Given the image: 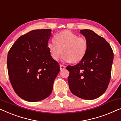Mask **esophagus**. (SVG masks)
<instances>
[{
    "mask_svg": "<svg viewBox=\"0 0 121 121\" xmlns=\"http://www.w3.org/2000/svg\"><path fill=\"white\" fill-rule=\"evenodd\" d=\"M60 70H63V69H65L66 67L64 65H60Z\"/></svg>",
    "mask_w": 121,
    "mask_h": 121,
    "instance_id": "34e87169",
    "label": "esophagus"
}]
</instances>
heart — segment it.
Instances as JSON below:
<instances>
[{
    "instance_id": "b5f03b06",
    "label": "heart",
    "mask_w": 121,
    "mask_h": 121,
    "mask_svg": "<svg viewBox=\"0 0 121 121\" xmlns=\"http://www.w3.org/2000/svg\"><path fill=\"white\" fill-rule=\"evenodd\" d=\"M88 47L87 40L84 37H78L67 30L57 34L55 40H50L47 44L49 52L54 60H58L63 52L62 59L66 62L81 61L86 55Z\"/></svg>"
}]
</instances>
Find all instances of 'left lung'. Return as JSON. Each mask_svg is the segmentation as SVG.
Segmentation results:
<instances>
[{
  "label": "left lung",
  "instance_id": "1",
  "mask_svg": "<svg viewBox=\"0 0 121 121\" xmlns=\"http://www.w3.org/2000/svg\"><path fill=\"white\" fill-rule=\"evenodd\" d=\"M87 40V52L74 66H68L69 88L73 94L86 100H93L106 91L111 78L113 53L103 37L91 30H80Z\"/></svg>",
  "mask_w": 121,
  "mask_h": 121
}]
</instances>
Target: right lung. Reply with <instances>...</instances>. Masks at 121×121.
I'll return each mask as SVG.
<instances>
[{
  "mask_svg": "<svg viewBox=\"0 0 121 121\" xmlns=\"http://www.w3.org/2000/svg\"><path fill=\"white\" fill-rule=\"evenodd\" d=\"M51 35L50 29L32 30L20 37L8 52L10 81L17 95L26 101L48 98L60 72L58 62L47 48Z\"/></svg>",
  "mask_w": 121,
  "mask_h": 121,
  "instance_id": "add662e5",
  "label": "right lung"
}]
</instances>
